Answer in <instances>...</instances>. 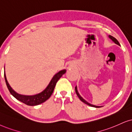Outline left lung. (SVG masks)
Masks as SVG:
<instances>
[{
    "mask_svg": "<svg viewBox=\"0 0 132 132\" xmlns=\"http://www.w3.org/2000/svg\"><path fill=\"white\" fill-rule=\"evenodd\" d=\"M109 38H110V39H111V40H112V41H113V42H114V43H116V44H118V45H119V46H120L119 43L118 42V41L117 39H116V38H114V37H113V36H111V35H110V36H109ZM75 89H76V93L77 95V96L78 97V98H79L80 100V101H81V102H83V103H85V104L88 105H89V106H93V107H96V108H99V107H101V106H95V105H91V104H90L89 103L87 102H86V101H85V100L83 99V98L81 97L80 96V94H78V91H77V86H76V88H75Z\"/></svg>",
    "mask_w": 132,
    "mask_h": 132,
    "instance_id": "1",
    "label": "left lung"
}]
</instances>
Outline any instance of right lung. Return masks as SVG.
I'll list each match as a JSON object with an SVG mask.
<instances>
[{
  "instance_id": "add662e5",
  "label": "right lung",
  "mask_w": 132,
  "mask_h": 132,
  "mask_svg": "<svg viewBox=\"0 0 132 132\" xmlns=\"http://www.w3.org/2000/svg\"><path fill=\"white\" fill-rule=\"evenodd\" d=\"M66 73V70H62V71H60L57 74L55 75L52 79L51 80V82L49 83V85L47 86L46 89H45L43 92H41L39 94L34 95V96H24V95H21L16 93L14 90H13L12 88L10 87V86L8 84L7 80H6V78L5 74L4 73L5 80L6 85L7 86V88L9 90L10 93L13 95V96L18 99V101H21V102L25 103V104L27 105L30 106H35L41 104L45 101H46L48 99H49L50 97L52 94L53 91H54L55 86L56 85V83L57 82L58 80L61 77V76L63 74Z\"/></svg>"
}]
</instances>
